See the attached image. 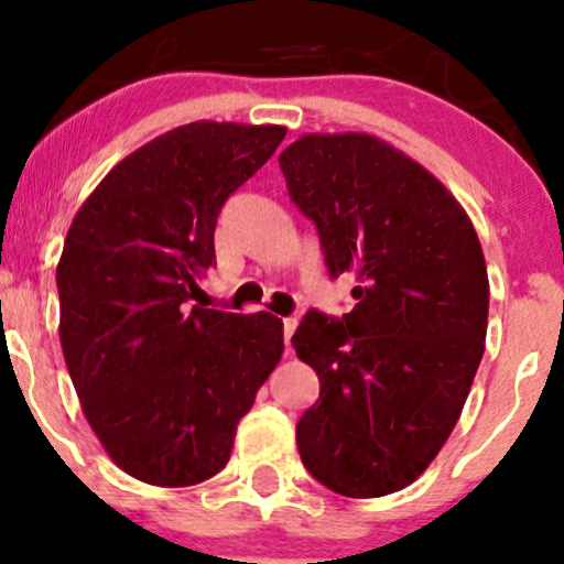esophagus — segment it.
<instances>
[{"label": "esophagus", "instance_id": "obj_1", "mask_svg": "<svg viewBox=\"0 0 564 564\" xmlns=\"http://www.w3.org/2000/svg\"><path fill=\"white\" fill-rule=\"evenodd\" d=\"M295 327H297V319H295V316H290V319H284V322H282L284 343H288V346H290V337H293V333H295Z\"/></svg>", "mask_w": 564, "mask_h": 564}]
</instances>
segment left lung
Segmentation results:
<instances>
[{
	"mask_svg": "<svg viewBox=\"0 0 564 564\" xmlns=\"http://www.w3.org/2000/svg\"><path fill=\"white\" fill-rule=\"evenodd\" d=\"M280 169L319 231L329 276L356 280L350 314L308 311L293 335L319 377L297 452L335 494L401 491L452 435L482 359L480 240L438 178L369 134L301 137Z\"/></svg>",
	"mask_w": 564,
	"mask_h": 564,
	"instance_id": "left-lung-1",
	"label": "left lung"
}]
</instances>
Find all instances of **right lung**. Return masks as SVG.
I'll return each instance as SVG.
<instances>
[{"label":"right lung","mask_w":564,"mask_h":564,"mask_svg":"<svg viewBox=\"0 0 564 564\" xmlns=\"http://www.w3.org/2000/svg\"><path fill=\"white\" fill-rule=\"evenodd\" d=\"M284 134L178 126L123 158L73 218L57 263L59 343L86 420L131 478L163 488L214 478L280 361L276 316L192 301L216 267L224 203Z\"/></svg>","instance_id":"obj_1"}]
</instances>
